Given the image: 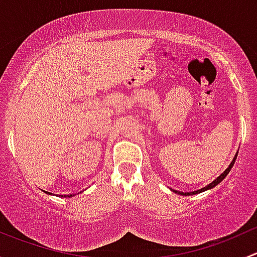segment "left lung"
<instances>
[{"instance_id":"left-lung-1","label":"left lung","mask_w":257,"mask_h":257,"mask_svg":"<svg viewBox=\"0 0 257 257\" xmlns=\"http://www.w3.org/2000/svg\"><path fill=\"white\" fill-rule=\"evenodd\" d=\"M236 157H237V154L235 155V157H234V159H232V162L230 163L229 168H227V169L225 170V172L222 173V174L220 175V177H217L216 179H215L214 181H212V183H210L209 185L204 186L203 189H199V190H196V191H190V193H181V191H177V190H173V191H175V193H177V194H181V195H194V194L203 193V191H205V190H209V189H212V188H215V186H216L217 184H219V183H221V181L224 180V179H225V177H226V175L229 174V172H230V170H231V168L234 167V163H235V160H236Z\"/></svg>"}]
</instances>
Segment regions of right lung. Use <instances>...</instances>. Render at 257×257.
<instances>
[{
    "instance_id": "1",
    "label": "right lung",
    "mask_w": 257,
    "mask_h": 257,
    "mask_svg": "<svg viewBox=\"0 0 257 257\" xmlns=\"http://www.w3.org/2000/svg\"><path fill=\"white\" fill-rule=\"evenodd\" d=\"M46 193H47V194H51V193H48V191H46ZM62 196H63V195H62ZM68 196H69V198H71L72 195H64V198H68Z\"/></svg>"
}]
</instances>
